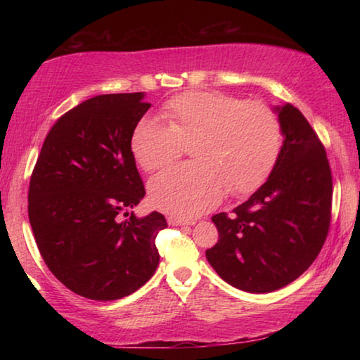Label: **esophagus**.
Segmentation results:
<instances>
[{
	"instance_id": "obj_1",
	"label": "esophagus",
	"mask_w": 360,
	"mask_h": 360,
	"mask_svg": "<svg viewBox=\"0 0 360 360\" xmlns=\"http://www.w3.org/2000/svg\"><path fill=\"white\" fill-rule=\"evenodd\" d=\"M168 224L173 225V227H181V225H193V222L182 221V219H178V217H168Z\"/></svg>"
}]
</instances>
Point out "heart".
<instances>
[{"mask_svg":"<svg viewBox=\"0 0 360 360\" xmlns=\"http://www.w3.org/2000/svg\"><path fill=\"white\" fill-rule=\"evenodd\" d=\"M162 115L167 124L152 117L138 122L131 152L139 167L155 172L192 143L193 162L165 169L149 184L154 206L176 217L203 214L222 198L225 188L231 193L255 191L281 152V124L260 101L191 90L169 100Z\"/></svg>","mask_w":360,"mask_h":360,"instance_id":"heart-1","label":"heart"}]
</instances>
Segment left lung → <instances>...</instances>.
I'll return each mask as SVG.
<instances>
[{
  "label": "left lung",
  "instance_id": "8db88e82",
  "mask_svg": "<svg viewBox=\"0 0 360 360\" xmlns=\"http://www.w3.org/2000/svg\"><path fill=\"white\" fill-rule=\"evenodd\" d=\"M273 111L284 138L275 167L230 216L211 217L219 241L206 251L225 283L251 294L295 281L318 257L330 225L332 174L324 146L290 103Z\"/></svg>",
  "mask_w": 360,
  "mask_h": 360
}]
</instances>
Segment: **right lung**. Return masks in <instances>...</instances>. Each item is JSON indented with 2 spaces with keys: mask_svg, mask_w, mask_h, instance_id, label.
Segmentation results:
<instances>
[{
  "mask_svg": "<svg viewBox=\"0 0 360 360\" xmlns=\"http://www.w3.org/2000/svg\"><path fill=\"white\" fill-rule=\"evenodd\" d=\"M149 108L144 92L98 95L72 108L47 133L30 181L28 217L42 259L90 300L133 294L160 260L155 236L165 217L129 212L146 195L131 135Z\"/></svg>",
  "mask_w": 360,
  "mask_h": 360,
  "instance_id": "obj_1",
  "label": "right lung"
}]
</instances>
